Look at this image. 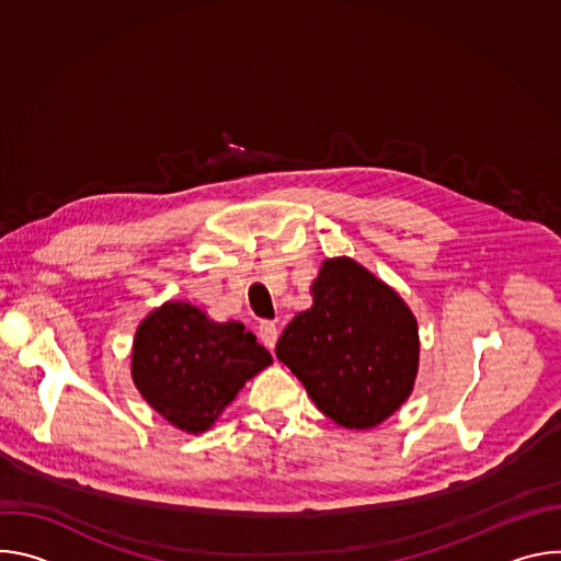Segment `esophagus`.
Instances as JSON below:
<instances>
[{"mask_svg":"<svg viewBox=\"0 0 561 561\" xmlns=\"http://www.w3.org/2000/svg\"><path fill=\"white\" fill-rule=\"evenodd\" d=\"M277 337H279V327L277 324H273V322H262L260 324V340L266 348L273 351L275 344H277Z\"/></svg>","mask_w":561,"mask_h":561,"instance_id":"esophagus-1","label":"esophagus"}]
</instances>
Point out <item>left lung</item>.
Wrapping results in <instances>:
<instances>
[{"label": "left lung", "instance_id": "obj_1", "mask_svg": "<svg viewBox=\"0 0 561 561\" xmlns=\"http://www.w3.org/2000/svg\"><path fill=\"white\" fill-rule=\"evenodd\" d=\"M310 293L312 306L293 317L275 355L327 417L344 428H373L413 392L417 319L351 257L327 260Z\"/></svg>", "mask_w": 561, "mask_h": 561}]
</instances>
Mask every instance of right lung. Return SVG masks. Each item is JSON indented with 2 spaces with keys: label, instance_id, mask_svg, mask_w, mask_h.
<instances>
[{
  "label": "right lung",
  "instance_id": "obj_1",
  "mask_svg": "<svg viewBox=\"0 0 561 561\" xmlns=\"http://www.w3.org/2000/svg\"><path fill=\"white\" fill-rule=\"evenodd\" d=\"M268 364L271 353L242 322H213L188 301H167L135 333L130 375L159 415L197 435Z\"/></svg>",
  "mask_w": 561,
  "mask_h": 561
}]
</instances>
